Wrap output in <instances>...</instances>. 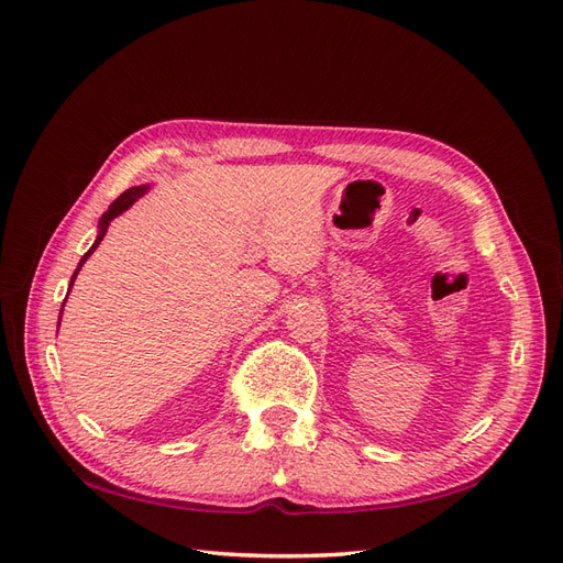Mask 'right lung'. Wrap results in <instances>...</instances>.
Returning a JSON list of instances; mask_svg holds the SVG:
<instances>
[{"instance_id":"1","label":"right lung","mask_w":563,"mask_h":563,"mask_svg":"<svg viewBox=\"0 0 563 563\" xmlns=\"http://www.w3.org/2000/svg\"><path fill=\"white\" fill-rule=\"evenodd\" d=\"M145 192H147V185L131 187V190L122 192V195H119V197L110 203V209L103 213V218H100V223H98V240H96V244H93L87 253H84V258L79 261V265H77V269H75V275H73V282H70V288H73V284H75V279H77V275H79L81 265L87 263V258H89V255L96 251V246H98L100 242H103V236H106V232H108V225L112 223V218H117L119 213H124V211L131 207V203H133L135 199H141ZM63 305H65V302H63ZM60 312H63V310H60Z\"/></svg>"}]
</instances>
